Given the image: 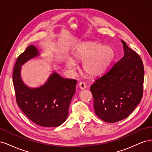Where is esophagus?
I'll return each instance as SVG.
<instances>
[{
    "mask_svg": "<svg viewBox=\"0 0 152 152\" xmlns=\"http://www.w3.org/2000/svg\"><path fill=\"white\" fill-rule=\"evenodd\" d=\"M79 86L80 89H84L86 88V86L85 85L84 83H83V82H80L79 84Z\"/></svg>",
    "mask_w": 152,
    "mask_h": 152,
    "instance_id": "esophagus-1",
    "label": "esophagus"
}]
</instances>
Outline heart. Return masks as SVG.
<instances>
[{"label": "heart", "instance_id": "b5f03b06", "mask_svg": "<svg viewBox=\"0 0 152 152\" xmlns=\"http://www.w3.org/2000/svg\"><path fill=\"white\" fill-rule=\"evenodd\" d=\"M113 50L109 47H102V45L94 42H87L77 50L74 54L77 60L83 61V70L92 77L97 76L108 66L113 57ZM65 66L68 70L73 72L77 64L72 58L68 57L65 61Z\"/></svg>", "mask_w": 152, "mask_h": 152}]
</instances>
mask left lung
Wrapping results in <instances>:
<instances>
[{"instance_id": "left-lung-1", "label": "left lung", "mask_w": 152, "mask_h": 152, "mask_svg": "<svg viewBox=\"0 0 152 152\" xmlns=\"http://www.w3.org/2000/svg\"><path fill=\"white\" fill-rule=\"evenodd\" d=\"M124 56L104 74L97 77L90 90L96 114L114 123L127 118L142 98L144 67L140 56L121 40Z\"/></svg>"}]
</instances>
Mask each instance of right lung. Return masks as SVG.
<instances>
[{
    "label": "right lung",
    "instance_id": "obj_1",
    "mask_svg": "<svg viewBox=\"0 0 152 152\" xmlns=\"http://www.w3.org/2000/svg\"><path fill=\"white\" fill-rule=\"evenodd\" d=\"M40 56L37 48L30 45L17 59L12 74L17 104L35 124L58 127L67 118L77 81L65 79L53 71L43 85L31 87L25 84L21 75V66Z\"/></svg>",
    "mask_w": 152,
    "mask_h": 152
}]
</instances>
